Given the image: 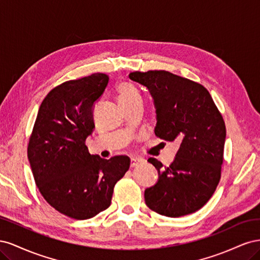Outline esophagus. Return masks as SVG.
I'll return each instance as SVG.
<instances>
[{
  "label": "esophagus",
  "mask_w": 260,
  "mask_h": 260,
  "mask_svg": "<svg viewBox=\"0 0 260 260\" xmlns=\"http://www.w3.org/2000/svg\"><path fill=\"white\" fill-rule=\"evenodd\" d=\"M142 162H143V159H141V158H132L131 159V167L135 168V167L139 166V165L142 164Z\"/></svg>",
  "instance_id": "obj_1"
}]
</instances>
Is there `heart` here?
Returning <instances> with one entry per match:
<instances>
[{
  "mask_svg": "<svg viewBox=\"0 0 260 260\" xmlns=\"http://www.w3.org/2000/svg\"><path fill=\"white\" fill-rule=\"evenodd\" d=\"M117 92L119 95V102L130 101L133 99H140L138 90L130 83L121 82L117 86Z\"/></svg>",
  "mask_w": 260,
  "mask_h": 260,
  "instance_id": "obj_1",
  "label": "heart"
}]
</instances>
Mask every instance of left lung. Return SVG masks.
I'll return each instance as SVG.
<instances>
[{
	"label": "left lung",
	"instance_id": "left-lung-1",
	"mask_svg": "<svg viewBox=\"0 0 260 260\" xmlns=\"http://www.w3.org/2000/svg\"><path fill=\"white\" fill-rule=\"evenodd\" d=\"M131 80L145 85L157 114L155 135L180 147L169 166L148 158L158 170L157 183L144 192L149 209L177 218L201 209L221 178L225 124L205 86L166 70L135 72Z\"/></svg>",
	"mask_w": 260,
	"mask_h": 260
}]
</instances>
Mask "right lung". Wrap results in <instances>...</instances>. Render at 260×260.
<instances>
[{
	"mask_svg": "<svg viewBox=\"0 0 260 260\" xmlns=\"http://www.w3.org/2000/svg\"><path fill=\"white\" fill-rule=\"evenodd\" d=\"M108 83L105 74L69 80L41 103L28 143L39 191L60 214L89 219L111 206L115 184L130 167L128 156L91 155L85 139L94 129L93 105Z\"/></svg>",
	"mask_w": 260,
	"mask_h": 260,
	"instance_id": "right-lung-1",
	"label": "right lung"
}]
</instances>
